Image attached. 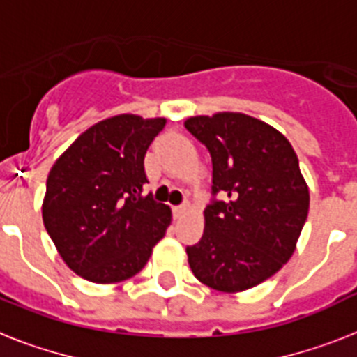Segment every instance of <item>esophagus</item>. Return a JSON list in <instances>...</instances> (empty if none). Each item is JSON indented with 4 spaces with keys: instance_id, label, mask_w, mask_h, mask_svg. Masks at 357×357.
<instances>
[{
    "instance_id": "34e87169",
    "label": "esophagus",
    "mask_w": 357,
    "mask_h": 357,
    "mask_svg": "<svg viewBox=\"0 0 357 357\" xmlns=\"http://www.w3.org/2000/svg\"><path fill=\"white\" fill-rule=\"evenodd\" d=\"M187 208H188V205H187V204L178 205V207H174V214H176V218H179V216H181V214L187 213Z\"/></svg>"
}]
</instances>
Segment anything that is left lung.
<instances>
[{
	"instance_id": "8db88e82",
	"label": "left lung",
	"mask_w": 357,
	"mask_h": 357,
	"mask_svg": "<svg viewBox=\"0 0 357 357\" xmlns=\"http://www.w3.org/2000/svg\"><path fill=\"white\" fill-rule=\"evenodd\" d=\"M185 128L213 159L205 229L188 245V266L205 286L238 294L275 275L297 248L310 192L294 146L279 130L245 113L188 117Z\"/></svg>"
}]
</instances>
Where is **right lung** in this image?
I'll return each mask as SVG.
<instances>
[{"mask_svg": "<svg viewBox=\"0 0 357 357\" xmlns=\"http://www.w3.org/2000/svg\"><path fill=\"white\" fill-rule=\"evenodd\" d=\"M167 119L123 113L80 133L54 161L43 225L69 269L97 284L139 273L172 222L169 205L143 194L144 153Z\"/></svg>", "mask_w": 357, "mask_h": 357, "instance_id": "add662e5", "label": "right lung"}]
</instances>
